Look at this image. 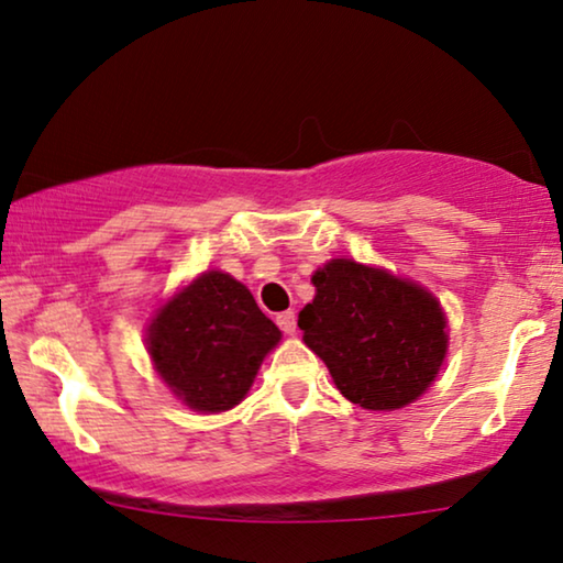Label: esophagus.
Returning a JSON list of instances; mask_svg holds the SVG:
<instances>
[{
	"label": "esophagus",
	"instance_id": "esophagus-1",
	"mask_svg": "<svg viewBox=\"0 0 563 563\" xmlns=\"http://www.w3.org/2000/svg\"><path fill=\"white\" fill-rule=\"evenodd\" d=\"M275 321H278V325H280V331L283 333H288V335H292L296 333V313H292V310H285V313H278V318H275Z\"/></svg>",
	"mask_w": 563,
	"mask_h": 563
}]
</instances>
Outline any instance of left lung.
<instances>
[{"label": "left lung", "instance_id": "1", "mask_svg": "<svg viewBox=\"0 0 563 563\" xmlns=\"http://www.w3.org/2000/svg\"><path fill=\"white\" fill-rule=\"evenodd\" d=\"M316 298L298 313L306 346L335 389L374 412L407 407L448 354L440 300L412 280L339 257L313 273Z\"/></svg>", "mask_w": 563, "mask_h": 563}]
</instances>
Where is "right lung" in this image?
<instances>
[{
    "label": "right lung",
    "instance_id": "add662e5",
    "mask_svg": "<svg viewBox=\"0 0 563 563\" xmlns=\"http://www.w3.org/2000/svg\"><path fill=\"white\" fill-rule=\"evenodd\" d=\"M280 329L253 292L220 271L201 273L156 310L146 346L162 382L195 412H228L245 399Z\"/></svg>",
    "mask_w": 563,
    "mask_h": 563
}]
</instances>
